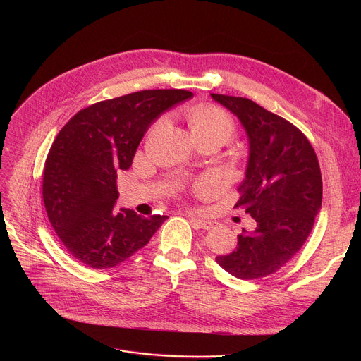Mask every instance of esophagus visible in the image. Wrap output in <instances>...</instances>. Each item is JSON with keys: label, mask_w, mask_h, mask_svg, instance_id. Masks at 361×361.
<instances>
[{"label": "esophagus", "mask_w": 361, "mask_h": 361, "mask_svg": "<svg viewBox=\"0 0 361 361\" xmlns=\"http://www.w3.org/2000/svg\"><path fill=\"white\" fill-rule=\"evenodd\" d=\"M190 217V220H191V223L197 227V228H202V230H210L212 227H213V221L212 220H204V219H198V217H195V216H192V214H190L188 216Z\"/></svg>", "instance_id": "obj_1"}]
</instances>
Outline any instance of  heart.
<instances>
[{
	"label": "heart",
	"mask_w": 361,
	"mask_h": 361,
	"mask_svg": "<svg viewBox=\"0 0 361 361\" xmlns=\"http://www.w3.org/2000/svg\"><path fill=\"white\" fill-rule=\"evenodd\" d=\"M188 120L197 141L217 140L226 142L233 137L235 131V124L231 116L226 110L212 104H201L192 107L188 113ZM167 123L169 116H161L152 124L151 133L163 128Z\"/></svg>",
	"instance_id": "obj_1"
}]
</instances>
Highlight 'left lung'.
<instances>
[{
    "mask_svg": "<svg viewBox=\"0 0 361 361\" xmlns=\"http://www.w3.org/2000/svg\"><path fill=\"white\" fill-rule=\"evenodd\" d=\"M210 95L245 130L248 160L234 209L255 221L252 230L243 228L237 248L216 262L241 280L266 277L288 263L313 230L323 198L319 160L310 141L287 120L248 98Z\"/></svg>",
    "mask_w": 361,
    "mask_h": 361,
    "instance_id": "1",
    "label": "left lung"
}]
</instances>
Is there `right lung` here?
Here are the masks:
<instances>
[{"instance_id": "add662e5", "label": "right lung", "mask_w": 361, "mask_h": 361, "mask_svg": "<svg viewBox=\"0 0 361 361\" xmlns=\"http://www.w3.org/2000/svg\"><path fill=\"white\" fill-rule=\"evenodd\" d=\"M191 97L185 90H144L99 101L59 133L45 161L42 198L61 243L87 267L124 263L169 219L116 210L117 171L131 167L151 124Z\"/></svg>"}]
</instances>
